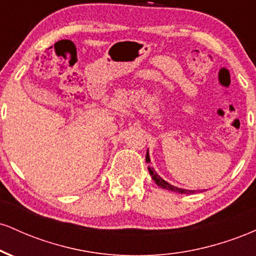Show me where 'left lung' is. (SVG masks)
<instances>
[{"label":"left lung","mask_w":256,"mask_h":256,"mask_svg":"<svg viewBox=\"0 0 256 256\" xmlns=\"http://www.w3.org/2000/svg\"><path fill=\"white\" fill-rule=\"evenodd\" d=\"M146 162H150V158H149V152H146ZM148 171L150 173L152 180L155 182V184L158 185V186L162 188V189H166V190H170V192H179V194H194L195 192H198V190H185V189H180V188H177L174 186V185L170 184L168 182H166L165 179H162L160 177V176L158 174L156 171H155L152 167H149L148 166ZM204 192V190H202Z\"/></svg>","instance_id":"8db88e82"}]
</instances>
